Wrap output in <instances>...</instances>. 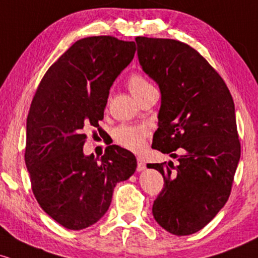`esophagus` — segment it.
I'll return each instance as SVG.
<instances>
[{
    "instance_id": "esophagus-1",
    "label": "esophagus",
    "mask_w": 258,
    "mask_h": 258,
    "mask_svg": "<svg viewBox=\"0 0 258 258\" xmlns=\"http://www.w3.org/2000/svg\"><path fill=\"white\" fill-rule=\"evenodd\" d=\"M137 170L138 171H143L146 170V162L142 158H137Z\"/></svg>"
}]
</instances>
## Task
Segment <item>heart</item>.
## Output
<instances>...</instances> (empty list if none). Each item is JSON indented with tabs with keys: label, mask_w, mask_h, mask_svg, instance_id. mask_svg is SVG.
I'll use <instances>...</instances> for the list:
<instances>
[{
	"label": "heart",
	"mask_w": 258,
	"mask_h": 258,
	"mask_svg": "<svg viewBox=\"0 0 258 258\" xmlns=\"http://www.w3.org/2000/svg\"><path fill=\"white\" fill-rule=\"evenodd\" d=\"M127 87L136 99H138L144 92L153 88V85L141 74H132L127 80ZM149 135L144 126L122 125L117 127L114 132L115 141L117 144L130 150H139L146 144V139Z\"/></svg>",
	"instance_id": "obj_1"
}]
</instances>
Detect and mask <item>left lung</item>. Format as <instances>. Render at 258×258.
<instances>
[{
	"label": "left lung",
	"instance_id": "obj_1",
	"mask_svg": "<svg viewBox=\"0 0 258 258\" xmlns=\"http://www.w3.org/2000/svg\"><path fill=\"white\" fill-rule=\"evenodd\" d=\"M142 68L161 91L153 149L178 164H148L164 177L155 221L190 235L227 203L240 159L234 102L226 82L193 47L171 38L136 37Z\"/></svg>",
	"mask_w": 258,
	"mask_h": 258
}]
</instances>
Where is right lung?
I'll list each match as a JSON object with an SVG mask.
<instances>
[{
    "mask_svg": "<svg viewBox=\"0 0 258 258\" xmlns=\"http://www.w3.org/2000/svg\"><path fill=\"white\" fill-rule=\"evenodd\" d=\"M135 53L133 41L81 38L49 67L32 98L25 144L32 193L43 211L67 229L98 222L116 183L137 167L135 155L119 146L106 147L100 159L82 152L85 130H102L109 90Z\"/></svg>",
    "mask_w": 258,
    "mask_h": 258,
    "instance_id": "right-lung-1",
    "label": "right lung"
}]
</instances>
